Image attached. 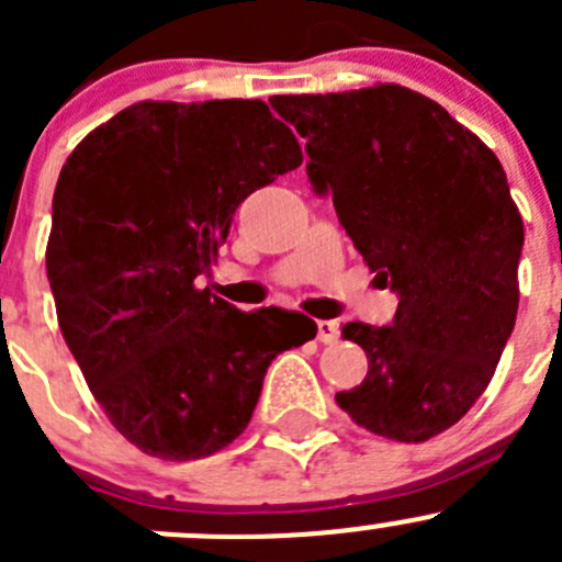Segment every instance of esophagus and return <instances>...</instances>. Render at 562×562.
<instances>
[{
    "instance_id": "1",
    "label": "esophagus",
    "mask_w": 562,
    "mask_h": 562,
    "mask_svg": "<svg viewBox=\"0 0 562 562\" xmlns=\"http://www.w3.org/2000/svg\"><path fill=\"white\" fill-rule=\"evenodd\" d=\"M339 339V323L337 321H317V342L334 345Z\"/></svg>"
}]
</instances>
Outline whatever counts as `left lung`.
Segmentation results:
<instances>
[{
  "label": "left lung",
  "mask_w": 562,
  "mask_h": 562,
  "mask_svg": "<svg viewBox=\"0 0 562 562\" xmlns=\"http://www.w3.org/2000/svg\"><path fill=\"white\" fill-rule=\"evenodd\" d=\"M269 103L307 138L310 181L331 192L375 280L400 293L391 326H342L370 370L337 405L381 438L424 443L475 405L514 331L525 228L506 171L443 105L400 83Z\"/></svg>",
  "instance_id": "8db88e82"
}]
</instances>
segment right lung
<instances>
[{
    "label": "right lung",
    "mask_w": 562,
    "mask_h": 562,
    "mask_svg": "<svg viewBox=\"0 0 562 562\" xmlns=\"http://www.w3.org/2000/svg\"><path fill=\"white\" fill-rule=\"evenodd\" d=\"M302 160L263 100H140L67 157L45 247L56 321L144 454L187 462L234 443L271 359L315 337L307 315L241 313L195 285L236 206Z\"/></svg>",
    "instance_id": "obj_1"
}]
</instances>
